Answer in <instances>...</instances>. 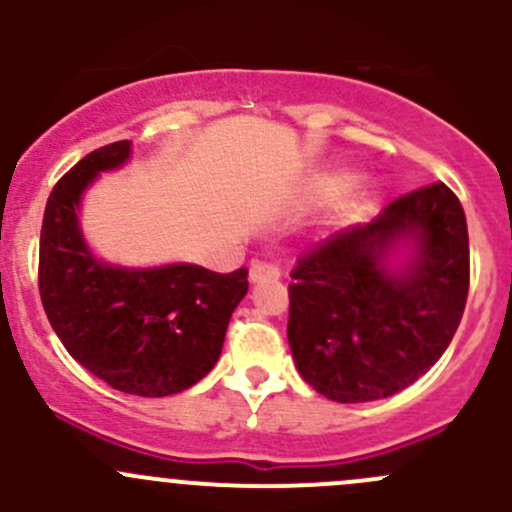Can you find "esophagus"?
Segmentation results:
<instances>
[{
    "instance_id": "esophagus-1",
    "label": "esophagus",
    "mask_w": 512,
    "mask_h": 512,
    "mask_svg": "<svg viewBox=\"0 0 512 512\" xmlns=\"http://www.w3.org/2000/svg\"><path fill=\"white\" fill-rule=\"evenodd\" d=\"M282 270L275 262H255L250 267V282H262V280H280Z\"/></svg>"
}]
</instances>
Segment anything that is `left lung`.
Returning <instances> with one entry per match:
<instances>
[{
  "mask_svg": "<svg viewBox=\"0 0 512 512\" xmlns=\"http://www.w3.org/2000/svg\"><path fill=\"white\" fill-rule=\"evenodd\" d=\"M404 236L417 260L389 276L383 255ZM289 277L287 339L302 379L339 404L399 394L441 359L466 309L461 200L441 180L411 190L371 223L309 247Z\"/></svg>",
  "mask_w": 512,
  "mask_h": 512,
  "instance_id": "1",
  "label": "left lung"
}]
</instances>
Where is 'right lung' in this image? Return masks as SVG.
Returning a JSON list of instances; mask_svg holds the SVG:
<instances>
[{"label": "right lung", "instance_id": "1", "mask_svg": "<svg viewBox=\"0 0 512 512\" xmlns=\"http://www.w3.org/2000/svg\"><path fill=\"white\" fill-rule=\"evenodd\" d=\"M131 141L84 156L51 190L39 242V294L56 337L81 366L123 394L170 396L198 384L223 352L247 270L198 265L121 270L98 262L76 208L98 170L118 168Z\"/></svg>", "mask_w": 512, "mask_h": 512}]
</instances>
